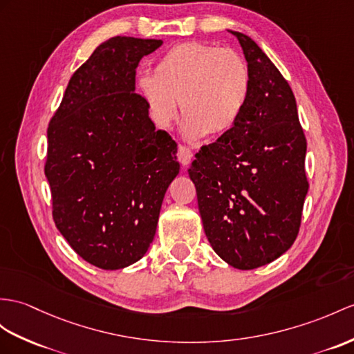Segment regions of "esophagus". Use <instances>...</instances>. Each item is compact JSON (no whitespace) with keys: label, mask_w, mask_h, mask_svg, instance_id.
Listing matches in <instances>:
<instances>
[{"label":"esophagus","mask_w":354,"mask_h":354,"mask_svg":"<svg viewBox=\"0 0 354 354\" xmlns=\"http://www.w3.org/2000/svg\"><path fill=\"white\" fill-rule=\"evenodd\" d=\"M177 158H178V162L186 167V165H189V163H191V160L194 158V153H192L191 149H187L186 145H178Z\"/></svg>","instance_id":"1"}]
</instances>
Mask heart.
Instances as JSON below:
<instances>
[{
	"instance_id": "heart-1",
	"label": "heart",
	"mask_w": 354,
	"mask_h": 354,
	"mask_svg": "<svg viewBox=\"0 0 354 354\" xmlns=\"http://www.w3.org/2000/svg\"><path fill=\"white\" fill-rule=\"evenodd\" d=\"M246 59L232 49L187 41L172 46L138 80V91L159 127H169L180 111L191 140L221 136L234 127L251 96Z\"/></svg>"
}]
</instances>
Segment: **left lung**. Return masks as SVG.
Returning a JSON list of instances; mask_svg holds the SVG:
<instances>
[{
  "mask_svg": "<svg viewBox=\"0 0 354 354\" xmlns=\"http://www.w3.org/2000/svg\"><path fill=\"white\" fill-rule=\"evenodd\" d=\"M237 37L251 71L239 123L195 154L189 177L207 239L223 261L251 270L287 252L308 194L306 138L288 82L257 43Z\"/></svg>",
  "mask_w": 354,
  "mask_h": 354,
  "instance_id": "1",
  "label": "left lung"
}]
</instances>
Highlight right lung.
<instances>
[{
	"label": "right lung",
	"mask_w": 354,
	"mask_h": 354,
	"mask_svg": "<svg viewBox=\"0 0 354 354\" xmlns=\"http://www.w3.org/2000/svg\"><path fill=\"white\" fill-rule=\"evenodd\" d=\"M162 45L112 37L68 81L48 127L45 176L54 222L85 261L117 270L141 260L180 171L177 144L135 93L136 67Z\"/></svg>",
	"instance_id": "obj_1"
}]
</instances>
